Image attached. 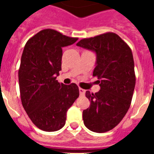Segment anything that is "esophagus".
Returning a JSON list of instances; mask_svg holds the SVG:
<instances>
[{"mask_svg": "<svg viewBox=\"0 0 154 154\" xmlns=\"http://www.w3.org/2000/svg\"><path fill=\"white\" fill-rule=\"evenodd\" d=\"M79 93H80V95H82V96H84L85 94V90L82 88H79Z\"/></svg>", "mask_w": 154, "mask_h": 154, "instance_id": "esophagus-1", "label": "esophagus"}]
</instances>
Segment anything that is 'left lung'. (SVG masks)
Segmentation results:
<instances>
[{
  "mask_svg": "<svg viewBox=\"0 0 154 154\" xmlns=\"http://www.w3.org/2000/svg\"><path fill=\"white\" fill-rule=\"evenodd\" d=\"M77 46L94 51L96 67L93 76L101 89L86 91L89 108L83 111L85 125L93 132L105 133L119 124L131 104L136 77L131 49L114 32L84 38Z\"/></svg>",
  "mask_w": 154,
  "mask_h": 154,
  "instance_id": "obj_1",
  "label": "left lung"
}]
</instances>
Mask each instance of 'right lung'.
Returning a JSON list of instances; mask_svg holds the SVG:
<instances>
[{
	"label": "right lung",
	"instance_id": "obj_1",
	"mask_svg": "<svg viewBox=\"0 0 154 154\" xmlns=\"http://www.w3.org/2000/svg\"><path fill=\"white\" fill-rule=\"evenodd\" d=\"M51 29H43L29 39L18 71L21 103L32 123L46 132L59 130L65 124L66 112L79 97L72 83H59L62 48L77 42Z\"/></svg>",
	"mask_w": 154,
	"mask_h": 154
}]
</instances>
